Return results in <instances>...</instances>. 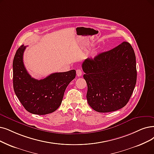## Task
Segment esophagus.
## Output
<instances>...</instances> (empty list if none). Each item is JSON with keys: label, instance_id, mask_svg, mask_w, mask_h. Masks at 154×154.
<instances>
[{"label": "esophagus", "instance_id": "34e87169", "mask_svg": "<svg viewBox=\"0 0 154 154\" xmlns=\"http://www.w3.org/2000/svg\"><path fill=\"white\" fill-rule=\"evenodd\" d=\"M76 75L78 76H81L82 75V71L80 69H78L76 70Z\"/></svg>", "mask_w": 154, "mask_h": 154}]
</instances>
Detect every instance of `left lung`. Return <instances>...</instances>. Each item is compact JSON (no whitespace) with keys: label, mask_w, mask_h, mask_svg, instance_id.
Instances as JSON below:
<instances>
[{"label":"left lung","mask_w":154,"mask_h":154,"mask_svg":"<svg viewBox=\"0 0 154 154\" xmlns=\"http://www.w3.org/2000/svg\"><path fill=\"white\" fill-rule=\"evenodd\" d=\"M89 106L98 112L125 107L137 83L136 57L130 43L123 42L109 51L87 58L82 64Z\"/></svg>","instance_id":"1"}]
</instances>
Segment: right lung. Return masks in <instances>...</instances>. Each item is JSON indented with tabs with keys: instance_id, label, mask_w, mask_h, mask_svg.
Returning a JSON list of instances; mask_svg holds the SVG:
<instances>
[{
	"instance_id": "1",
	"label": "right lung",
	"mask_w": 154,
	"mask_h": 154,
	"mask_svg": "<svg viewBox=\"0 0 154 154\" xmlns=\"http://www.w3.org/2000/svg\"><path fill=\"white\" fill-rule=\"evenodd\" d=\"M26 47L24 45L20 46L14 57V92L29 112L37 115L52 113L60 106L67 85L75 78L76 71L55 72L44 79H35L29 75L23 63Z\"/></svg>"
}]
</instances>
